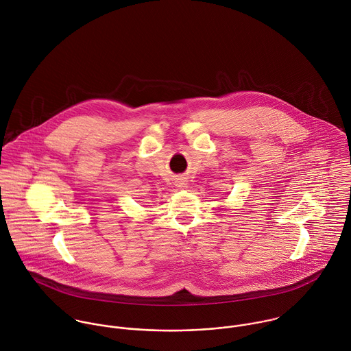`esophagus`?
Masks as SVG:
<instances>
[{"instance_id": "obj_1", "label": "esophagus", "mask_w": 351, "mask_h": 351, "mask_svg": "<svg viewBox=\"0 0 351 351\" xmlns=\"http://www.w3.org/2000/svg\"><path fill=\"white\" fill-rule=\"evenodd\" d=\"M177 185H178V188H185V186H186V181H185L184 178H180V180L177 181Z\"/></svg>"}]
</instances>
